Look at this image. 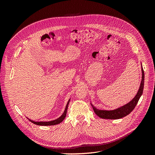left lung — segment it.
<instances>
[{
	"label": "left lung",
	"mask_w": 155,
	"mask_h": 155,
	"mask_svg": "<svg viewBox=\"0 0 155 155\" xmlns=\"http://www.w3.org/2000/svg\"><path fill=\"white\" fill-rule=\"evenodd\" d=\"M141 67H142V81H141V83H140V85L138 91V92L137 93L136 96L133 98V100H131L127 104L124 105L123 106H121L118 108H117V109H115L113 110L98 109L91 103L94 111L96 114L97 116H99L100 118L103 119L116 120V119L124 118V117L126 116L127 115L129 114L130 112L133 110L134 107L138 104V101L140 98V97H141L143 93V90L144 72L142 68V65H141Z\"/></svg>",
	"instance_id": "8db88e82"
}]
</instances>
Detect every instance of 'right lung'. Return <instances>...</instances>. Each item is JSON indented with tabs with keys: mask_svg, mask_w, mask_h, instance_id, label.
I'll return each instance as SVG.
<instances>
[{
	"mask_svg": "<svg viewBox=\"0 0 155 155\" xmlns=\"http://www.w3.org/2000/svg\"><path fill=\"white\" fill-rule=\"evenodd\" d=\"M70 101V99H69V100L68 101L67 104L66 105V107H65V109L63 112V113L62 114V115L60 117H59V118H57V119H55L54 120H51V121H34L31 120H29L33 124H34L37 125H42V126L54 125L59 124L61 122H62L63 120L65 118V116H66V115H67V109H68V106Z\"/></svg>",
	"mask_w": 155,
	"mask_h": 155,
	"instance_id": "add662e5",
	"label": "right lung"
}]
</instances>
